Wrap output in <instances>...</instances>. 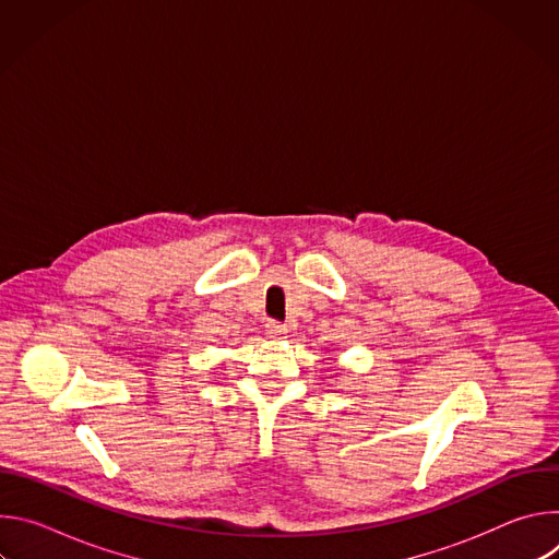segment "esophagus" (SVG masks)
Here are the masks:
<instances>
[{"mask_svg":"<svg viewBox=\"0 0 559 559\" xmlns=\"http://www.w3.org/2000/svg\"><path fill=\"white\" fill-rule=\"evenodd\" d=\"M265 332H267L270 338H283L287 334V328L283 323H278V321H267Z\"/></svg>","mask_w":559,"mask_h":559,"instance_id":"34e87169","label":"esophagus"}]
</instances>
